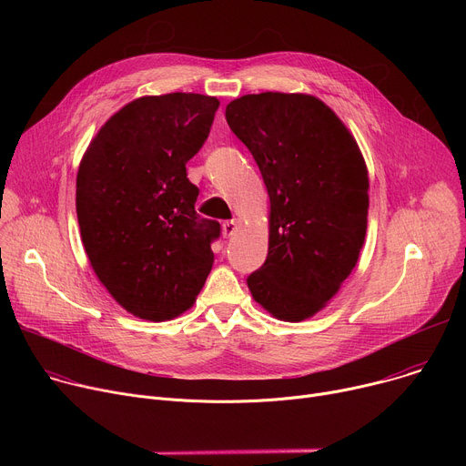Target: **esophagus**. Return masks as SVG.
Returning <instances> with one entry per match:
<instances>
[{"instance_id":"1","label":"esophagus","mask_w":466,"mask_h":466,"mask_svg":"<svg viewBox=\"0 0 466 466\" xmlns=\"http://www.w3.org/2000/svg\"><path fill=\"white\" fill-rule=\"evenodd\" d=\"M238 232V223L236 221H225L223 223V236L225 238H230Z\"/></svg>"}]
</instances>
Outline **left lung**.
<instances>
[{
  "label": "left lung",
  "mask_w": 466,
  "mask_h": 466,
  "mask_svg": "<svg viewBox=\"0 0 466 466\" xmlns=\"http://www.w3.org/2000/svg\"><path fill=\"white\" fill-rule=\"evenodd\" d=\"M269 195V248L247 279L273 317L320 311L356 268L367 234L369 173L338 114L309 94L263 92L227 105Z\"/></svg>",
  "instance_id": "1"
}]
</instances>
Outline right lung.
<instances>
[{"label": "right lung", "instance_id": "1", "mask_svg": "<svg viewBox=\"0 0 466 466\" xmlns=\"http://www.w3.org/2000/svg\"><path fill=\"white\" fill-rule=\"evenodd\" d=\"M218 106L203 94L138 97L106 119L79 164L85 250L99 282L135 317H178L212 271L221 227L197 216L186 162L208 138Z\"/></svg>", "mask_w": 466, "mask_h": 466}]
</instances>
